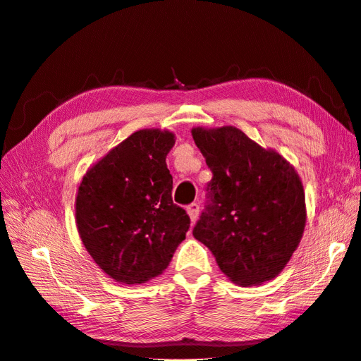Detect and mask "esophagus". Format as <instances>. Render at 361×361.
Here are the masks:
<instances>
[{
	"mask_svg": "<svg viewBox=\"0 0 361 361\" xmlns=\"http://www.w3.org/2000/svg\"><path fill=\"white\" fill-rule=\"evenodd\" d=\"M187 212H188V215H190V220L194 223V221L199 218L200 206H199L197 203H191V204L187 207Z\"/></svg>",
	"mask_w": 361,
	"mask_h": 361,
	"instance_id": "obj_1",
	"label": "esophagus"
}]
</instances>
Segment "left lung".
I'll return each mask as SVG.
<instances>
[{
    "mask_svg": "<svg viewBox=\"0 0 361 361\" xmlns=\"http://www.w3.org/2000/svg\"><path fill=\"white\" fill-rule=\"evenodd\" d=\"M212 180L192 235L239 286L276 279L304 233L305 195L292 164L235 126L192 128Z\"/></svg>",
    "mask_w": 361,
    "mask_h": 361,
    "instance_id": "obj_1",
    "label": "left lung"
}]
</instances>
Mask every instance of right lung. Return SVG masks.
<instances>
[{
    "mask_svg": "<svg viewBox=\"0 0 361 361\" xmlns=\"http://www.w3.org/2000/svg\"><path fill=\"white\" fill-rule=\"evenodd\" d=\"M170 130L140 129L85 171L75 199L81 241L106 276L141 285L170 264L190 228V216L171 200L166 158Z\"/></svg>",
    "mask_w": 361,
    "mask_h": 361,
    "instance_id": "add662e5",
    "label": "right lung"
}]
</instances>
